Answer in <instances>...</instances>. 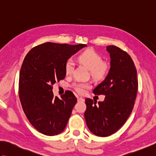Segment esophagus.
Instances as JSON below:
<instances>
[{"instance_id": "obj_1", "label": "esophagus", "mask_w": 156, "mask_h": 156, "mask_svg": "<svg viewBox=\"0 0 156 156\" xmlns=\"http://www.w3.org/2000/svg\"><path fill=\"white\" fill-rule=\"evenodd\" d=\"M84 99L82 97H78V102H84Z\"/></svg>"}]
</instances>
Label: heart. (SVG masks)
Wrapping results in <instances>:
<instances>
[{
    "instance_id": "obj_1",
    "label": "heart",
    "mask_w": 156,
    "mask_h": 156,
    "mask_svg": "<svg viewBox=\"0 0 156 156\" xmlns=\"http://www.w3.org/2000/svg\"><path fill=\"white\" fill-rule=\"evenodd\" d=\"M78 59L81 63L87 66L90 70V74L95 80H102L107 76L109 72V65L106 62H102L101 56L97 52L92 49L82 52L78 56ZM74 68V62L72 59H69L65 64V72L67 75H70ZM76 91L79 94H84L86 89L89 88V86L85 83H74L73 84Z\"/></svg>"
}]
</instances>
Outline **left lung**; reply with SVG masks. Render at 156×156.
<instances>
[{"label":"left lung","instance_id":"8db88e82","mask_svg":"<svg viewBox=\"0 0 156 156\" xmlns=\"http://www.w3.org/2000/svg\"><path fill=\"white\" fill-rule=\"evenodd\" d=\"M111 68L107 77L93 90L94 94L105 95L104 101L86 98L84 118L92 133L107 137L117 131L133 110L137 96V69L127 52L115 45H108Z\"/></svg>","mask_w":156,"mask_h":156}]
</instances>
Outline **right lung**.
Instances as JSON below:
<instances>
[{"instance_id": "add662e5", "label": "right lung", "mask_w": 156, "mask_h": 156, "mask_svg": "<svg viewBox=\"0 0 156 156\" xmlns=\"http://www.w3.org/2000/svg\"><path fill=\"white\" fill-rule=\"evenodd\" d=\"M87 46L48 42L26 55L19 74V98L29 121L40 133L53 136L66 128L77 98L69 90L61 98L54 97L52 86L64 79L66 61Z\"/></svg>"}]
</instances>
